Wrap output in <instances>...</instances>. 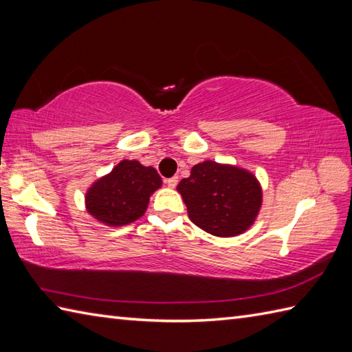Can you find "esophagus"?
<instances>
[{"label":"esophagus","instance_id":"34e87169","mask_svg":"<svg viewBox=\"0 0 352 352\" xmlns=\"http://www.w3.org/2000/svg\"><path fill=\"white\" fill-rule=\"evenodd\" d=\"M164 183H166L169 188H175L177 186V183H178V177H170V178H166V180H164Z\"/></svg>","mask_w":352,"mask_h":352}]
</instances>
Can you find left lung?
<instances>
[{"label":"left lung","instance_id":"left-lung-1","mask_svg":"<svg viewBox=\"0 0 352 352\" xmlns=\"http://www.w3.org/2000/svg\"><path fill=\"white\" fill-rule=\"evenodd\" d=\"M190 221L218 237L245 233L257 219L263 192L257 177L234 164L206 160L178 183Z\"/></svg>","mask_w":352,"mask_h":352}]
</instances>
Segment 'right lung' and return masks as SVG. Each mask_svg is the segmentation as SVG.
Wrapping results in <instances>:
<instances>
[{
  "label": "right lung",
  "instance_id": "1",
  "mask_svg": "<svg viewBox=\"0 0 352 352\" xmlns=\"http://www.w3.org/2000/svg\"><path fill=\"white\" fill-rule=\"evenodd\" d=\"M160 188L162 178L153 166L121 160L86 190V210L109 227H122L145 214L149 198Z\"/></svg>",
  "mask_w": 352,
  "mask_h": 352
}]
</instances>
